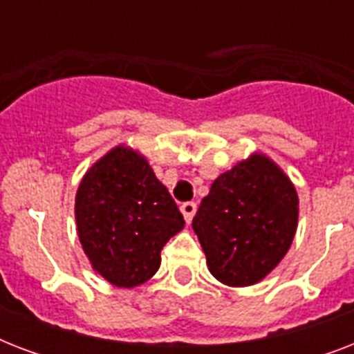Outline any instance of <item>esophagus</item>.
Returning <instances> with one entry per match:
<instances>
[{"mask_svg": "<svg viewBox=\"0 0 354 354\" xmlns=\"http://www.w3.org/2000/svg\"><path fill=\"white\" fill-rule=\"evenodd\" d=\"M180 211H182L183 218H185V222H191L193 221L194 213H196V204L194 202H183L182 207H180Z\"/></svg>", "mask_w": 354, "mask_h": 354, "instance_id": "obj_1", "label": "esophagus"}]
</instances>
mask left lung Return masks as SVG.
Segmentation results:
<instances>
[{
    "instance_id": "obj_1",
    "label": "left lung",
    "mask_w": 354,
    "mask_h": 354,
    "mask_svg": "<svg viewBox=\"0 0 354 354\" xmlns=\"http://www.w3.org/2000/svg\"><path fill=\"white\" fill-rule=\"evenodd\" d=\"M294 183L264 154H252L211 185L193 218L209 272L250 286L281 263L297 227Z\"/></svg>"
}]
</instances>
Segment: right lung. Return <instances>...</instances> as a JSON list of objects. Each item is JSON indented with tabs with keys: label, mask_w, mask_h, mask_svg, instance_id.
Listing matches in <instances>:
<instances>
[{
	"label": "right lung",
	"mask_w": 354,
	"mask_h": 354,
	"mask_svg": "<svg viewBox=\"0 0 354 354\" xmlns=\"http://www.w3.org/2000/svg\"><path fill=\"white\" fill-rule=\"evenodd\" d=\"M82 250L97 274L132 288L158 272L161 250L185 226L149 161L115 147L86 172L75 198Z\"/></svg>",
	"instance_id": "right-lung-1"
}]
</instances>
